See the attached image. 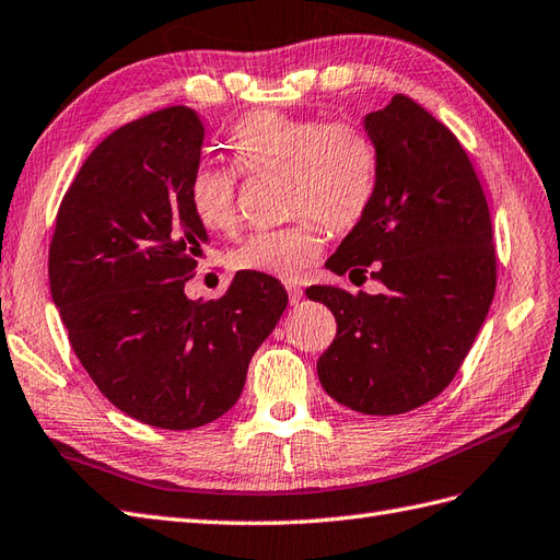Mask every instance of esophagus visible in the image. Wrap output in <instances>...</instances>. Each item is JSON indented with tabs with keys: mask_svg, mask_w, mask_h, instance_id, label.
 <instances>
[{
	"mask_svg": "<svg viewBox=\"0 0 560 560\" xmlns=\"http://www.w3.org/2000/svg\"><path fill=\"white\" fill-rule=\"evenodd\" d=\"M285 291H289V303L291 305H298L300 300H303V289H300V285L289 283V285H285Z\"/></svg>",
	"mask_w": 560,
	"mask_h": 560,
	"instance_id": "esophagus-1",
	"label": "esophagus"
}]
</instances>
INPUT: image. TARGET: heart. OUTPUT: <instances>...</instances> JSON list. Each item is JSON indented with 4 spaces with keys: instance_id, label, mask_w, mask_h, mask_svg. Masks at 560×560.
<instances>
[{
    "instance_id": "1",
    "label": "heart",
    "mask_w": 560,
    "mask_h": 560,
    "mask_svg": "<svg viewBox=\"0 0 560 560\" xmlns=\"http://www.w3.org/2000/svg\"><path fill=\"white\" fill-rule=\"evenodd\" d=\"M234 163L246 175H283L285 210L298 222L250 234L232 262L253 275L295 279L324 250V229L350 232L362 222L376 191V149L360 125L319 122L255 110L229 135ZM189 203L208 232L232 234L238 226L236 172L198 165L189 182Z\"/></svg>"
}]
</instances>
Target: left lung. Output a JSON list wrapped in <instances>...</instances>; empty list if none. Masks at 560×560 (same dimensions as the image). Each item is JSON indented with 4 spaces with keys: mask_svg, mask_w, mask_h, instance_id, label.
Returning a JSON list of instances; mask_svg holds the SVG:
<instances>
[{
    "mask_svg": "<svg viewBox=\"0 0 560 560\" xmlns=\"http://www.w3.org/2000/svg\"><path fill=\"white\" fill-rule=\"evenodd\" d=\"M376 191L326 269L371 277L383 291L310 285L338 331L317 362L322 388L371 417L438 397L476 340L497 285L492 220L456 137L405 94L369 113Z\"/></svg>",
    "mask_w": 560,
    "mask_h": 560,
    "instance_id": "obj_1",
    "label": "left lung"
}]
</instances>
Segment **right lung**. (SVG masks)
Here are the masks:
<instances>
[{
  "mask_svg": "<svg viewBox=\"0 0 560 560\" xmlns=\"http://www.w3.org/2000/svg\"><path fill=\"white\" fill-rule=\"evenodd\" d=\"M203 122L151 113L108 135L61 200L49 285L96 388L127 417L191 430L236 405L248 364L289 305L275 277L236 271L220 300H189L210 236L189 203Z\"/></svg>",
  "mask_w": 560,
  "mask_h": 560,
  "instance_id": "1",
  "label": "right lung"
}]
</instances>
